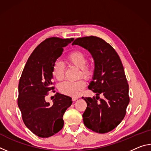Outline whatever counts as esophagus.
Returning a JSON list of instances; mask_svg holds the SVG:
<instances>
[{"instance_id": "esophagus-1", "label": "esophagus", "mask_w": 151, "mask_h": 151, "mask_svg": "<svg viewBox=\"0 0 151 151\" xmlns=\"http://www.w3.org/2000/svg\"><path fill=\"white\" fill-rule=\"evenodd\" d=\"M72 99H73V101H76V100H78V96H73V97H72Z\"/></svg>"}]
</instances>
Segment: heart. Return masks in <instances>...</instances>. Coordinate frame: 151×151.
Here are the masks:
<instances>
[{"label":"heart","instance_id":"b5f03b06","mask_svg":"<svg viewBox=\"0 0 151 151\" xmlns=\"http://www.w3.org/2000/svg\"><path fill=\"white\" fill-rule=\"evenodd\" d=\"M66 62L80 68L79 76H83L86 79L91 78L93 74V68L87 64V57L83 52L80 50H74L70 52L66 58ZM65 65L60 60H56L51 68L52 75L58 81H61L65 75ZM86 86L84 79L72 81H65L59 85L60 92L68 96H76Z\"/></svg>","mask_w":151,"mask_h":151}]
</instances>
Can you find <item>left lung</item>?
<instances>
[{
  "mask_svg": "<svg viewBox=\"0 0 151 151\" xmlns=\"http://www.w3.org/2000/svg\"><path fill=\"white\" fill-rule=\"evenodd\" d=\"M73 45L87 49L95 65L93 81L88 88L96 96L82 97L87 104L83 114L84 124L94 132L106 133L123 120L130 101L123 65L114 48L101 38L95 36L78 38ZM101 93L104 94L103 99L98 96Z\"/></svg>",
  "mask_w": 151,
  "mask_h": 151,
  "instance_id": "1",
  "label": "left lung"
}]
</instances>
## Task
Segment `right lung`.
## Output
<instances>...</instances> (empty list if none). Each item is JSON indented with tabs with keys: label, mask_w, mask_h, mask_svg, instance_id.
I'll use <instances>...</instances> for the list:
<instances>
[{
	"label": "right lung",
	"mask_w": 151,
	"mask_h": 151,
	"mask_svg": "<svg viewBox=\"0 0 151 151\" xmlns=\"http://www.w3.org/2000/svg\"><path fill=\"white\" fill-rule=\"evenodd\" d=\"M73 38L50 37L36 47L28 59L19 83L18 106L24 124L35 134L47 138L64 126L63 115L72 104L70 96L57 93L53 104L45 101L48 92L55 93L52 66Z\"/></svg>",
	"instance_id": "right-lung-1"
}]
</instances>
